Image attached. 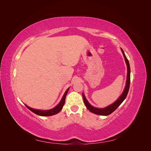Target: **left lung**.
Listing matches in <instances>:
<instances>
[{"instance_id":"8db88e82","label":"left lung","mask_w":151,"mask_h":151,"mask_svg":"<svg viewBox=\"0 0 151 151\" xmlns=\"http://www.w3.org/2000/svg\"><path fill=\"white\" fill-rule=\"evenodd\" d=\"M121 50L123 53V55L125 58V60L126 62V64L127 65V82H126V86L125 87V89L123 90V92L122 93V95L119 97L116 101L111 104L109 106L104 108H95L89 103L88 101V100L86 99L84 94L83 93V100H84V103L86 105V108H88L89 110L92 112L94 114H96V115H103V116H107L110 115L111 113H112L115 109L120 106V105L122 104V103L124 101L125 99L126 98L128 93H129V90L130 88V65H129V62L128 59L127 58L125 55L124 53V52L123 50L121 48Z\"/></svg>"}]
</instances>
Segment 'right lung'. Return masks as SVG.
Here are the masks:
<instances>
[{"label":"right lung","instance_id":"obj_1","mask_svg":"<svg viewBox=\"0 0 151 151\" xmlns=\"http://www.w3.org/2000/svg\"><path fill=\"white\" fill-rule=\"evenodd\" d=\"M68 89H69V88H68L67 89V91L65 92L64 94H63V97H62V98L61 99L60 102L58 103V104L57 105V106H55L53 109H48V110H40V109H36L29 108V106H27V105H26V106L32 112H33L34 113L36 114V115H40V116H52V115H56V114H57L58 113H59L62 110V108L63 106V105H64L65 98H66V96H67V94L68 93Z\"/></svg>","mask_w":151,"mask_h":151}]
</instances>
